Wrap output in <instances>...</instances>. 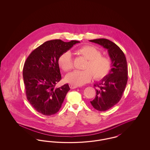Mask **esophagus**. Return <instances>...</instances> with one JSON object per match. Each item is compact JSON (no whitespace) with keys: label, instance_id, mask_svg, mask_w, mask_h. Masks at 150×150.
<instances>
[{"label":"esophagus","instance_id":"34e87169","mask_svg":"<svg viewBox=\"0 0 150 150\" xmlns=\"http://www.w3.org/2000/svg\"><path fill=\"white\" fill-rule=\"evenodd\" d=\"M69 86H70V88L71 89H75V88H78V86H74V85H73V84H70Z\"/></svg>","mask_w":150,"mask_h":150}]
</instances>
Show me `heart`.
I'll list each match as a JSON object with an SVG mask.
<instances>
[{
	"instance_id": "b5f03b06",
	"label": "heart",
	"mask_w": 150,
	"mask_h": 150,
	"mask_svg": "<svg viewBox=\"0 0 150 150\" xmlns=\"http://www.w3.org/2000/svg\"><path fill=\"white\" fill-rule=\"evenodd\" d=\"M76 52L88 59L85 70H75L68 74L66 80L74 86H81L91 81L93 76L97 80L106 78L112 68V61L110 58L102 56V53L92 45H84L76 50ZM58 63L64 70L68 71L74 67V59L71 53L66 50L58 59Z\"/></svg>"
}]
</instances>
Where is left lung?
I'll return each instance as SVG.
<instances>
[{
	"label": "left lung",
	"mask_w": 150,
	"mask_h": 150,
	"mask_svg": "<svg viewBox=\"0 0 150 150\" xmlns=\"http://www.w3.org/2000/svg\"><path fill=\"white\" fill-rule=\"evenodd\" d=\"M108 50L112 61V69L106 78L99 83L94 84L96 96L91 101L95 109L105 111L113 107L121 100L128 81V67L127 59L121 49L112 42L106 39L90 40Z\"/></svg>",
	"instance_id": "left-lung-1"
}]
</instances>
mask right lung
Masks as SVG:
<instances>
[{
  "instance_id": "add662e5",
  "label": "right lung",
  "mask_w": 150,
  "mask_h": 150,
  "mask_svg": "<svg viewBox=\"0 0 150 150\" xmlns=\"http://www.w3.org/2000/svg\"><path fill=\"white\" fill-rule=\"evenodd\" d=\"M78 43L76 40H49L36 48L27 58L23 69L26 95L38 112L50 116L61 108L70 88L68 84L56 86L62 79L58 59L62 53Z\"/></svg>"
}]
</instances>
